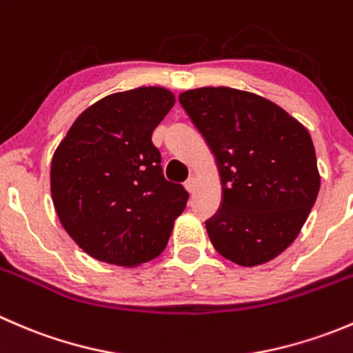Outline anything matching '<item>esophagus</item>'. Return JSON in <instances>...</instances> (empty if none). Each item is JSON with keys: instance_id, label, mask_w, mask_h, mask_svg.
Listing matches in <instances>:
<instances>
[{"instance_id": "esophagus-1", "label": "esophagus", "mask_w": 353, "mask_h": 353, "mask_svg": "<svg viewBox=\"0 0 353 353\" xmlns=\"http://www.w3.org/2000/svg\"><path fill=\"white\" fill-rule=\"evenodd\" d=\"M184 188H186V190L190 191V193H193V191L196 190V179H194V177H190V179H188L186 183H184Z\"/></svg>"}]
</instances>
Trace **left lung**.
I'll use <instances>...</instances> for the list:
<instances>
[{
    "mask_svg": "<svg viewBox=\"0 0 353 353\" xmlns=\"http://www.w3.org/2000/svg\"><path fill=\"white\" fill-rule=\"evenodd\" d=\"M179 102L219 167L222 203L205 222L213 248L241 266L276 258L318 198L309 131L280 105L237 88H194Z\"/></svg>",
    "mask_w": 353,
    "mask_h": 353,
    "instance_id": "8db88e82",
    "label": "left lung"
}]
</instances>
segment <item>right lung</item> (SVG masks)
<instances>
[{
  "instance_id": "add662e5",
  "label": "right lung",
  "mask_w": 353,
  "mask_h": 353,
  "mask_svg": "<svg viewBox=\"0 0 353 353\" xmlns=\"http://www.w3.org/2000/svg\"><path fill=\"white\" fill-rule=\"evenodd\" d=\"M172 92L140 87L85 109L51 162V194L59 222L87 254L137 266L165 249L190 194L162 174L152 143L172 109Z\"/></svg>"
}]
</instances>
